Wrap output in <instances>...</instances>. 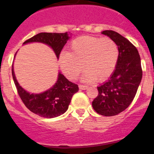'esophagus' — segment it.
Masks as SVG:
<instances>
[{"label": "esophagus", "instance_id": "obj_1", "mask_svg": "<svg viewBox=\"0 0 154 154\" xmlns=\"http://www.w3.org/2000/svg\"><path fill=\"white\" fill-rule=\"evenodd\" d=\"M80 89H82V90H85V89H88V86L87 85H79Z\"/></svg>", "mask_w": 154, "mask_h": 154}]
</instances>
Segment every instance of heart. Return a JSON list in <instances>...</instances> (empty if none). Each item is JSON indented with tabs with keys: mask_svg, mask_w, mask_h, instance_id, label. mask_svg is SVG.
<instances>
[{
	"mask_svg": "<svg viewBox=\"0 0 154 154\" xmlns=\"http://www.w3.org/2000/svg\"><path fill=\"white\" fill-rule=\"evenodd\" d=\"M69 48V52L61 53L58 62L71 80L78 78L84 68V81H104L115 69L119 57L117 45L109 38L80 36L72 41Z\"/></svg>",
	"mask_w": 154,
	"mask_h": 154,
	"instance_id": "obj_1",
	"label": "heart"
}]
</instances>
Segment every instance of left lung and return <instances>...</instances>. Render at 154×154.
<instances>
[{"label":"left lung","instance_id":"8db88e82","mask_svg":"<svg viewBox=\"0 0 154 154\" xmlns=\"http://www.w3.org/2000/svg\"><path fill=\"white\" fill-rule=\"evenodd\" d=\"M102 34L117 45L119 57L108 81L97 87L99 94L92 105L97 113L112 116L124 111L132 103L140 84L143 71L138 51L130 41L112 30L103 31Z\"/></svg>","mask_w":154,"mask_h":154}]
</instances>
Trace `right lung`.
<instances>
[{
  "label": "right lung",
  "mask_w": 154,
  "mask_h": 154,
  "mask_svg": "<svg viewBox=\"0 0 154 154\" xmlns=\"http://www.w3.org/2000/svg\"><path fill=\"white\" fill-rule=\"evenodd\" d=\"M69 34L42 32L28 39L23 44L41 42L48 45L55 51L58 58L62 48L69 39ZM16 55V54H15ZM12 76L17 93L25 106L35 114L45 118H54L65 113L69 108L72 97L79 91L78 85L69 82L60 72L58 79L51 88L39 94L29 93L19 85L16 79L12 65Z\"/></svg>",
  "instance_id": "1"
}]
</instances>
